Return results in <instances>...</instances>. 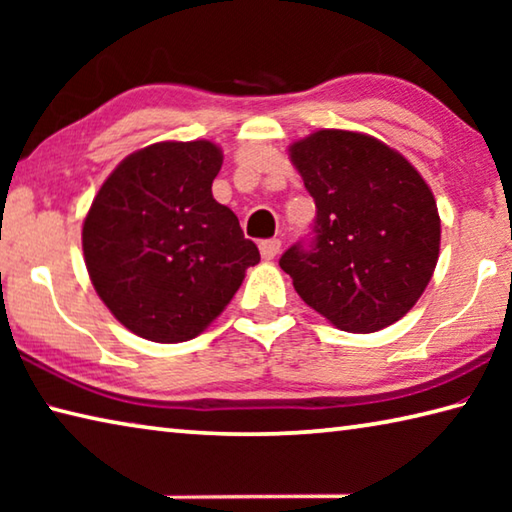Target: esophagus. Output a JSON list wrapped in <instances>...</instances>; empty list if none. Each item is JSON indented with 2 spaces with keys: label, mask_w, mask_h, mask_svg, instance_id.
Returning a JSON list of instances; mask_svg holds the SVG:
<instances>
[{
  "label": "esophagus",
  "mask_w": 512,
  "mask_h": 512,
  "mask_svg": "<svg viewBox=\"0 0 512 512\" xmlns=\"http://www.w3.org/2000/svg\"><path fill=\"white\" fill-rule=\"evenodd\" d=\"M280 248H282L280 239H264L262 244H259V253H262L264 259H273L277 253H280Z\"/></svg>",
  "instance_id": "esophagus-1"
}]
</instances>
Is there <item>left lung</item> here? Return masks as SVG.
Returning <instances> with one entry per match:
<instances>
[{
    "label": "left lung",
    "mask_w": 512,
    "mask_h": 512,
    "mask_svg": "<svg viewBox=\"0 0 512 512\" xmlns=\"http://www.w3.org/2000/svg\"><path fill=\"white\" fill-rule=\"evenodd\" d=\"M316 203L311 239L280 257L298 296L343 332L400 320L433 275L440 216L413 164L375 137L311 133L289 149Z\"/></svg>",
    "instance_id": "8db88e82"
}]
</instances>
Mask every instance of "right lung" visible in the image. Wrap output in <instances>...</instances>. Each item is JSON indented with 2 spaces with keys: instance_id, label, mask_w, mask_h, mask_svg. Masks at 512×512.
Here are the masks:
<instances>
[{
  "instance_id": "obj_1",
  "label": "right lung",
  "mask_w": 512,
  "mask_h": 512,
  "mask_svg": "<svg viewBox=\"0 0 512 512\" xmlns=\"http://www.w3.org/2000/svg\"><path fill=\"white\" fill-rule=\"evenodd\" d=\"M221 164L207 140L158 142L121 160L94 196L85 266L112 316L142 339H194L259 262L235 212L212 196Z\"/></svg>"
}]
</instances>
